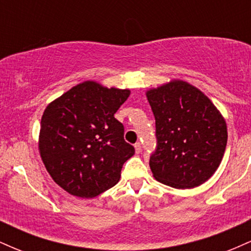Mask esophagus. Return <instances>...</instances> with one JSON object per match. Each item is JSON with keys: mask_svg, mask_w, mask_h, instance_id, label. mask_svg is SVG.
<instances>
[{"mask_svg": "<svg viewBox=\"0 0 251 251\" xmlns=\"http://www.w3.org/2000/svg\"><path fill=\"white\" fill-rule=\"evenodd\" d=\"M134 149H135V152H137V153H140V151H142V144L135 143L134 144Z\"/></svg>", "mask_w": 251, "mask_h": 251, "instance_id": "esophagus-1", "label": "esophagus"}]
</instances>
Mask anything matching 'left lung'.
Returning a JSON list of instances; mask_svg holds the SVG:
<instances>
[{
	"label": "left lung",
	"instance_id": "8db88e82",
	"mask_svg": "<svg viewBox=\"0 0 251 251\" xmlns=\"http://www.w3.org/2000/svg\"><path fill=\"white\" fill-rule=\"evenodd\" d=\"M155 119L153 177L175 189L200 186L215 174L227 142L226 123L203 92L183 80L146 91Z\"/></svg>",
	"mask_w": 251,
	"mask_h": 251
}]
</instances>
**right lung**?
<instances>
[{
  "mask_svg": "<svg viewBox=\"0 0 251 251\" xmlns=\"http://www.w3.org/2000/svg\"><path fill=\"white\" fill-rule=\"evenodd\" d=\"M129 89L83 81L43 112L39 151L48 174L68 194L93 198L114 186L134 148L124 140L114 113Z\"/></svg>",
  "mask_w": 251,
  "mask_h": 251,
  "instance_id": "add662e5",
  "label": "right lung"
}]
</instances>
